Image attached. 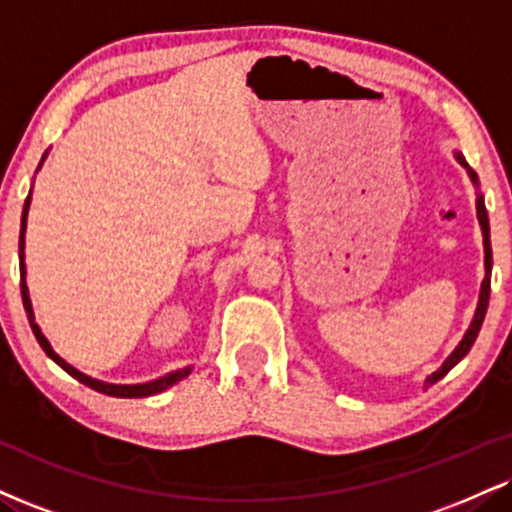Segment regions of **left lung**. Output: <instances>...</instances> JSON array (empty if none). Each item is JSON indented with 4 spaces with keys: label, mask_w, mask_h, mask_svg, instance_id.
Masks as SVG:
<instances>
[{
    "label": "left lung",
    "mask_w": 512,
    "mask_h": 512,
    "mask_svg": "<svg viewBox=\"0 0 512 512\" xmlns=\"http://www.w3.org/2000/svg\"><path fill=\"white\" fill-rule=\"evenodd\" d=\"M453 157L458 159V164H460V166H465L467 176H470L472 186H474V190H477V219H479V226H482V238H484V281H482V288H479L477 310H474V317H472L470 326H467L465 336L460 338V343H458V346H455L453 353L448 355L446 360H443V365H441L439 369H436V372L429 374L427 379H424V389H427V386L436 384V381H439L441 377H446V374L451 372V369H453L455 365H458V362L463 360V357H465L467 353H470L472 343L477 341V334H479V329H482V322H484V315H486V307H489V293H491V262H494V260H491L489 214H486V207H484V195L479 193V178H477V174H474V171L470 169V164L465 162L463 152H458V150H455V152H453Z\"/></svg>",
    "instance_id": "8db88e82"
}]
</instances>
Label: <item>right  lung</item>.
I'll return each mask as SVG.
<instances>
[{
	"instance_id": "right-lung-1",
	"label": "right lung",
	"mask_w": 512,
	"mask_h": 512,
	"mask_svg": "<svg viewBox=\"0 0 512 512\" xmlns=\"http://www.w3.org/2000/svg\"><path fill=\"white\" fill-rule=\"evenodd\" d=\"M47 159V152L42 155L40 159V166L42 162ZM38 166V169H40ZM33 190V188H30ZM28 209H30V193L26 197V205H23V214H21V236H18V260H21V295H23V307H26V315H28V322H30V329H33L35 338H38V343L42 346V350L52 357L57 365L64 369V372H69L73 379H78L80 384L90 386V389L100 391V393H107V396H114V398H147V396H155V393H162L169 389V386L178 384L181 379H186L190 374V367L186 369H178V372H171L166 374L162 379H155V381H147V384H109V381H100V379H92L88 374H83L80 369H76L69 362L64 360V357H59L54 353V348L49 346L47 336L42 334V329L35 322V312H33V303H30V293H28V283H26V226H28Z\"/></svg>"
}]
</instances>
